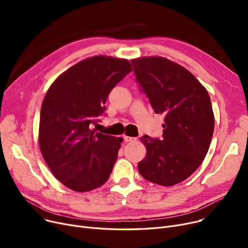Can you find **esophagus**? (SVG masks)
I'll list each match as a JSON object with an SVG mask.
<instances>
[{
    "label": "esophagus",
    "mask_w": 248,
    "mask_h": 248,
    "mask_svg": "<svg viewBox=\"0 0 248 248\" xmlns=\"http://www.w3.org/2000/svg\"><path fill=\"white\" fill-rule=\"evenodd\" d=\"M124 141L128 142V141H134V140H137V138H133V137H127V136H124Z\"/></svg>",
    "instance_id": "34e87169"
}]
</instances>
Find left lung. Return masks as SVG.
I'll list each match as a JSON object with an SVG mask.
<instances>
[{"label":"left lung","mask_w":248,"mask_h":248,"mask_svg":"<svg viewBox=\"0 0 248 248\" xmlns=\"http://www.w3.org/2000/svg\"><path fill=\"white\" fill-rule=\"evenodd\" d=\"M136 79L155 113L165 116L163 139L145 135L147 155L140 174L161 186H174L202 164L214 131V113L206 88L189 70L161 56L132 60Z\"/></svg>","instance_id":"1"}]
</instances>
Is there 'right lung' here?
I'll list each match as a JSON object with an SVG mask.
<instances>
[{
    "label": "right lung",
    "mask_w": 248,
    "mask_h": 248,
    "mask_svg": "<svg viewBox=\"0 0 248 248\" xmlns=\"http://www.w3.org/2000/svg\"><path fill=\"white\" fill-rule=\"evenodd\" d=\"M132 70L127 59L97 55L64 71L47 90L39 146L51 173L67 188L87 192L108 180L123 139L90 125L104 113L111 89Z\"/></svg>",
    "instance_id": "right-lung-1"
}]
</instances>
